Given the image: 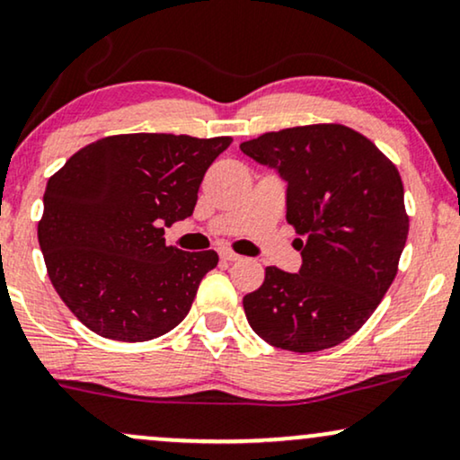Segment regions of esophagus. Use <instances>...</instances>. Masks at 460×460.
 I'll use <instances>...</instances> for the list:
<instances>
[{"instance_id":"obj_1","label":"esophagus","mask_w":460,"mask_h":460,"mask_svg":"<svg viewBox=\"0 0 460 460\" xmlns=\"http://www.w3.org/2000/svg\"><path fill=\"white\" fill-rule=\"evenodd\" d=\"M218 254H220V259H223V261H240V259H242L240 254L234 252V250L226 248V246L220 248V250H218Z\"/></svg>"}]
</instances>
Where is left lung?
Segmentation results:
<instances>
[{
	"label": "left lung",
	"mask_w": 460,
	"mask_h": 460,
	"mask_svg": "<svg viewBox=\"0 0 460 460\" xmlns=\"http://www.w3.org/2000/svg\"><path fill=\"white\" fill-rule=\"evenodd\" d=\"M288 182L287 220L299 273L265 267L243 297L261 340L290 352L333 348L367 323L397 276L410 231L394 163L363 133L337 123L270 131L240 144Z\"/></svg>",
	"instance_id": "8db88e82"
}]
</instances>
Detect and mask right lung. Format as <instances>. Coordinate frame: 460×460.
<instances>
[{"label":"right lung","instance_id":"1","mask_svg":"<svg viewBox=\"0 0 460 460\" xmlns=\"http://www.w3.org/2000/svg\"><path fill=\"white\" fill-rule=\"evenodd\" d=\"M229 136L120 133L69 156L44 190L38 240L59 297L93 333L148 341L187 316L214 250L165 243L163 225L190 217Z\"/></svg>","mask_w":460,"mask_h":460}]
</instances>
